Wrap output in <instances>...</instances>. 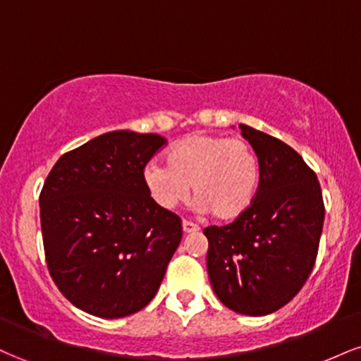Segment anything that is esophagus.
Returning a JSON list of instances; mask_svg holds the SVG:
<instances>
[{
  "label": "esophagus",
  "instance_id": "1",
  "mask_svg": "<svg viewBox=\"0 0 361 361\" xmlns=\"http://www.w3.org/2000/svg\"><path fill=\"white\" fill-rule=\"evenodd\" d=\"M181 226H183V233L185 234H193V233H198V231H200V227H198L197 224H193L190 221H183V222H181Z\"/></svg>",
  "mask_w": 361,
  "mask_h": 361
}]
</instances>
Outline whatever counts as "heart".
Listing matches in <instances>:
<instances>
[{"instance_id":"1","label":"heart","mask_w":361,"mask_h":361,"mask_svg":"<svg viewBox=\"0 0 361 361\" xmlns=\"http://www.w3.org/2000/svg\"><path fill=\"white\" fill-rule=\"evenodd\" d=\"M168 164L152 161L142 171L149 195L161 209L188 200L219 221L241 217L259 188V159L246 140L207 132L185 135L168 151Z\"/></svg>"}]
</instances>
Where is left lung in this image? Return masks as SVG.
Here are the masks:
<instances>
[{
  "label": "left lung",
  "instance_id": "8db88e82",
  "mask_svg": "<svg viewBox=\"0 0 361 361\" xmlns=\"http://www.w3.org/2000/svg\"><path fill=\"white\" fill-rule=\"evenodd\" d=\"M259 159V188L241 217L205 227L207 270L226 307L267 316L288 304L316 263L324 202L316 173L292 147L239 123Z\"/></svg>",
  "mask_w": 361,
  "mask_h": 361
}]
</instances>
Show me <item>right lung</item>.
Listing matches in <instances>:
<instances>
[{
	"instance_id": "obj_1",
	"label": "right lung",
	"mask_w": 361,
	"mask_h": 361,
	"mask_svg": "<svg viewBox=\"0 0 361 361\" xmlns=\"http://www.w3.org/2000/svg\"><path fill=\"white\" fill-rule=\"evenodd\" d=\"M166 144L114 130L62 154L40 192L45 261L78 309L118 319L154 299L181 241V221L149 195L142 171Z\"/></svg>"
}]
</instances>
